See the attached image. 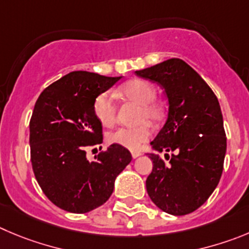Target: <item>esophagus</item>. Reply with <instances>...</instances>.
I'll list each match as a JSON object with an SVG mask.
<instances>
[{
	"mask_svg": "<svg viewBox=\"0 0 249 249\" xmlns=\"http://www.w3.org/2000/svg\"><path fill=\"white\" fill-rule=\"evenodd\" d=\"M131 156H132V159H136V157L141 156V152H139V151H132Z\"/></svg>",
	"mask_w": 249,
	"mask_h": 249,
	"instance_id": "1",
	"label": "esophagus"
}]
</instances>
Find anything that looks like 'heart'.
<instances>
[{
  "label": "heart",
  "mask_w": 249,
  "mask_h": 249,
  "mask_svg": "<svg viewBox=\"0 0 249 249\" xmlns=\"http://www.w3.org/2000/svg\"><path fill=\"white\" fill-rule=\"evenodd\" d=\"M122 94L129 101L140 106L139 120L140 125L135 127H119L109 132L107 140L110 143L123 146L131 151H138L152 136V125L163 119L166 107L156 97V89L148 81L135 78L125 83L122 87ZM117 103L111 92H102L93 102V113L97 120L104 126H111L117 122ZM147 120V122L144 120Z\"/></svg>",
  "instance_id": "1"
}]
</instances>
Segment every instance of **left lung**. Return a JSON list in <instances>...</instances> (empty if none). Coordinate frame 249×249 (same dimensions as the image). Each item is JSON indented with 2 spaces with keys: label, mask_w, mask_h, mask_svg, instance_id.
Segmentation results:
<instances>
[{
  "label": "left lung",
  "mask_w": 249,
  "mask_h": 249,
  "mask_svg": "<svg viewBox=\"0 0 249 249\" xmlns=\"http://www.w3.org/2000/svg\"><path fill=\"white\" fill-rule=\"evenodd\" d=\"M157 82L168 98V118L151 142L172 151L166 162L151 153L153 168L146 179L151 200L161 210L180 216L200 208L217 187L224 169L226 134L217 97L208 83L180 59H169L136 71Z\"/></svg>",
  "instance_id": "left-lung-1"
}]
</instances>
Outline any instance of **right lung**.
<instances>
[{
  "label": "right lung",
  "mask_w": 249,
  "mask_h": 249,
  "mask_svg": "<svg viewBox=\"0 0 249 249\" xmlns=\"http://www.w3.org/2000/svg\"><path fill=\"white\" fill-rule=\"evenodd\" d=\"M73 71L40 93L29 123L30 161L46 198L69 213L103 205L118 174L131 162L129 150L109 146L88 161L86 150L103 140L93 102L122 78Z\"/></svg>",
  "instance_id": "1"
}]
</instances>
